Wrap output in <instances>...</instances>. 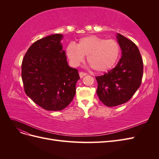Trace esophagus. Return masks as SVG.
Here are the masks:
<instances>
[{
	"label": "esophagus",
	"instance_id": "34e87169",
	"mask_svg": "<svg viewBox=\"0 0 159 159\" xmlns=\"http://www.w3.org/2000/svg\"><path fill=\"white\" fill-rule=\"evenodd\" d=\"M87 75V73H85V72H84V71H80V78H83L84 76Z\"/></svg>",
	"mask_w": 159,
	"mask_h": 159
}]
</instances>
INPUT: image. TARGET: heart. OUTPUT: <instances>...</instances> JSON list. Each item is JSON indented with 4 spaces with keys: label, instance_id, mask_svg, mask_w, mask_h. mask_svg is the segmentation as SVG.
I'll use <instances>...</instances> for the list:
<instances>
[{
    "label": "heart",
    "instance_id": "b5f03b06",
    "mask_svg": "<svg viewBox=\"0 0 159 159\" xmlns=\"http://www.w3.org/2000/svg\"><path fill=\"white\" fill-rule=\"evenodd\" d=\"M66 53L73 66H78L86 56L91 68L102 73L109 71L116 64L121 54V48L115 40H106L90 35L80 38L77 46L70 44L67 46Z\"/></svg>",
    "mask_w": 159,
    "mask_h": 159
}]
</instances>
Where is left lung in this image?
I'll return each instance as SVG.
<instances>
[{"mask_svg": "<svg viewBox=\"0 0 159 159\" xmlns=\"http://www.w3.org/2000/svg\"><path fill=\"white\" fill-rule=\"evenodd\" d=\"M122 56L117 65L105 74L96 76L97 94L107 107L127 102L140 87L143 74V62L137 46L133 42L117 34Z\"/></svg>", "mask_w": 159, "mask_h": 159, "instance_id": "obj_1", "label": "left lung"}]
</instances>
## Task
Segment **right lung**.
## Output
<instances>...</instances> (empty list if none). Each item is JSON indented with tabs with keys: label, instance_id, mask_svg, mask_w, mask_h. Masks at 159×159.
<instances>
[{
	"label": "right lung",
	"instance_id": "add662e5",
	"mask_svg": "<svg viewBox=\"0 0 159 159\" xmlns=\"http://www.w3.org/2000/svg\"><path fill=\"white\" fill-rule=\"evenodd\" d=\"M60 34L36 41L22 62V80L26 94L47 111H61L71 103L80 78L70 68L62 50Z\"/></svg>",
	"mask_w": 159,
	"mask_h": 159
}]
</instances>
